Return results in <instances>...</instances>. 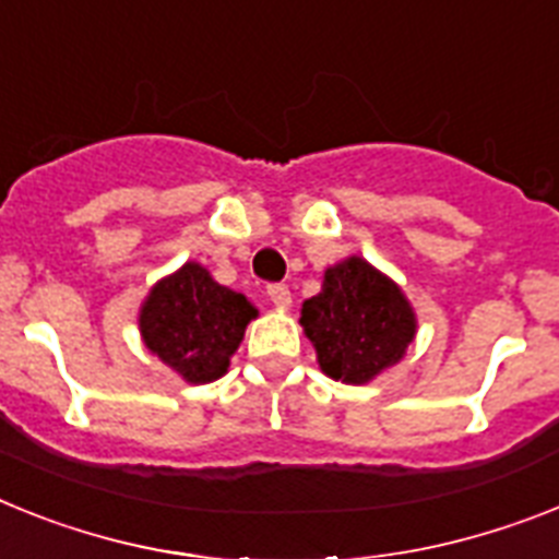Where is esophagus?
I'll use <instances>...</instances> for the list:
<instances>
[{"instance_id": "34e87169", "label": "esophagus", "mask_w": 559, "mask_h": 559, "mask_svg": "<svg viewBox=\"0 0 559 559\" xmlns=\"http://www.w3.org/2000/svg\"><path fill=\"white\" fill-rule=\"evenodd\" d=\"M266 298L281 309H287L289 304H293V295H289L287 284H270V287H266Z\"/></svg>"}]
</instances>
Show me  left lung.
<instances>
[{"instance_id": "left-lung-1", "label": "left lung", "mask_w": 559, "mask_h": 559, "mask_svg": "<svg viewBox=\"0 0 559 559\" xmlns=\"http://www.w3.org/2000/svg\"><path fill=\"white\" fill-rule=\"evenodd\" d=\"M301 326L323 372L355 386L395 367L417 332L401 287L358 255L323 272L321 293L304 301Z\"/></svg>"}]
</instances>
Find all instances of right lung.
Segmentation results:
<instances>
[{
	"mask_svg": "<svg viewBox=\"0 0 559 559\" xmlns=\"http://www.w3.org/2000/svg\"><path fill=\"white\" fill-rule=\"evenodd\" d=\"M258 316L241 293L222 287L195 261L162 278L144 298L139 330L144 346L187 383L218 381Z\"/></svg>",
	"mask_w": 559,
	"mask_h": 559,
	"instance_id": "right-lung-1",
	"label": "right lung"
}]
</instances>
